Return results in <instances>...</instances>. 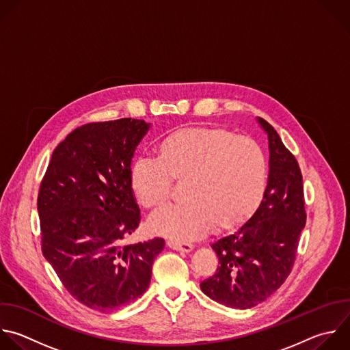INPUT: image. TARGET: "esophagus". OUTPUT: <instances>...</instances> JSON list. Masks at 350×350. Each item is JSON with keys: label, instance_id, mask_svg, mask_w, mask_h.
Segmentation results:
<instances>
[{"label": "esophagus", "instance_id": "obj_1", "mask_svg": "<svg viewBox=\"0 0 350 350\" xmlns=\"http://www.w3.org/2000/svg\"><path fill=\"white\" fill-rule=\"evenodd\" d=\"M167 246L173 250H178L183 253H189L193 246L191 243H184V242H177V241H167Z\"/></svg>", "mask_w": 350, "mask_h": 350}]
</instances>
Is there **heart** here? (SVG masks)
<instances>
[{
	"mask_svg": "<svg viewBox=\"0 0 350 350\" xmlns=\"http://www.w3.org/2000/svg\"><path fill=\"white\" fill-rule=\"evenodd\" d=\"M183 203L152 214L151 228L176 241L204 237L245 224L261 204L268 184V161L262 147L224 128H184L169 133L159 155L140 154L131 170L139 202L154 208L163 204L173 181L185 180Z\"/></svg>",
	"mask_w": 350,
	"mask_h": 350,
	"instance_id": "b5f03b06",
	"label": "heart"
}]
</instances>
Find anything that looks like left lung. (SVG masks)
<instances>
[{"label": "left lung", "mask_w": 350, "mask_h": 350, "mask_svg": "<svg viewBox=\"0 0 350 350\" xmlns=\"http://www.w3.org/2000/svg\"><path fill=\"white\" fill-rule=\"evenodd\" d=\"M269 140V177L253 217L211 245L218 257L202 291L229 308L249 309L272 295L288 278L306 224L302 173L278 132L258 118Z\"/></svg>", "instance_id": "left-lung-1"}]
</instances>
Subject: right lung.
<instances>
[{
	"label": "right lung",
	"mask_w": 350,
	"mask_h": 350,
	"mask_svg": "<svg viewBox=\"0 0 350 350\" xmlns=\"http://www.w3.org/2000/svg\"><path fill=\"white\" fill-rule=\"evenodd\" d=\"M150 125L122 118L72 131L53 151L38 192L41 249L66 290L103 313L146 293L165 241H124L142 214L131 165Z\"/></svg>",
	"instance_id": "add662e5"
}]
</instances>
